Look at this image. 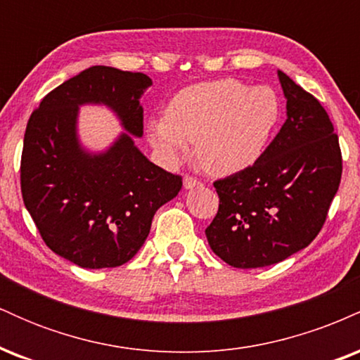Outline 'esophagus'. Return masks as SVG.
I'll use <instances>...</instances> for the list:
<instances>
[{
    "mask_svg": "<svg viewBox=\"0 0 360 360\" xmlns=\"http://www.w3.org/2000/svg\"><path fill=\"white\" fill-rule=\"evenodd\" d=\"M183 184H184V188H186V189H191V188H194V186H200L201 183H200V181L196 179V177H193V176H186V177H184V181H183Z\"/></svg>",
    "mask_w": 360,
    "mask_h": 360,
    "instance_id": "esophagus-1",
    "label": "esophagus"
}]
</instances>
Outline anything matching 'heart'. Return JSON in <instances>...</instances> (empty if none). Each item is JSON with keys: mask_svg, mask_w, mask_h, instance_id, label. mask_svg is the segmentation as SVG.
I'll return each instance as SVG.
<instances>
[{"mask_svg": "<svg viewBox=\"0 0 360 360\" xmlns=\"http://www.w3.org/2000/svg\"><path fill=\"white\" fill-rule=\"evenodd\" d=\"M281 105L271 88L237 79L193 84L172 98L167 117L152 120L148 139L167 162L188 154L189 140L206 171L233 174L262 155L279 122Z\"/></svg>", "mask_w": 360, "mask_h": 360, "instance_id": "b5f03b06", "label": "heart"}]
</instances>
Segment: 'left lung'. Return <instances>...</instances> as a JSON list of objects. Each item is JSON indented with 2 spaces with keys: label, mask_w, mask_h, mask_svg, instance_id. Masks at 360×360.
Segmentation results:
<instances>
[{
  "label": "left lung",
  "mask_w": 360,
  "mask_h": 360,
  "mask_svg": "<svg viewBox=\"0 0 360 360\" xmlns=\"http://www.w3.org/2000/svg\"><path fill=\"white\" fill-rule=\"evenodd\" d=\"M288 118L262 155L214 181L220 205L205 230L229 266L278 264L320 233L342 177L337 134L320 101L278 71Z\"/></svg>",
  "instance_id": "1"
}]
</instances>
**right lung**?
I'll list each match as a JSON object with an SVG mask.
<instances>
[{
  "label": "right lung",
  "mask_w": 360,
  "mask_h": 360,
  "mask_svg": "<svg viewBox=\"0 0 360 360\" xmlns=\"http://www.w3.org/2000/svg\"><path fill=\"white\" fill-rule=\"evenodd\" d=\"M150 84L142 72L93 65L52 89L27 123L23 203L45 245L79 267L128 262L157 210L183 188V177L152 164L129 135L142 137L140 96ZM86 102L108 105L129 131L101 155H89L77 140V111Z\"/></svg>",
  "instance_id": "add662e5"
}]
</instances>
